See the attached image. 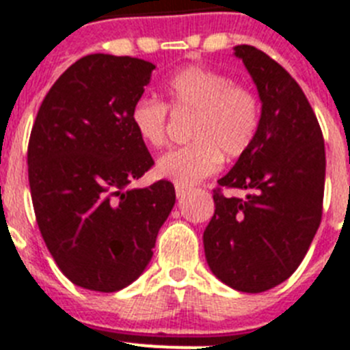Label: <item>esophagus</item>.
I'll return each mask as SVG.
<instances>
[{
	"label": "esophagus",
	"instance_id": "1",
	"mask_svg": "<svg viewBox=\"0 0 350 350\" xmlns=\"http://www.w3.org/2000/svg\"><path fill=\"white\" fill-rule=\"evenodd\" d=\"M189 192H190L189 187H183V185H176V196H178V199L185 198V196H187Z\"/></svg>",
	"mask_w": 350,
	"mask_h": 350
}]
</instances>
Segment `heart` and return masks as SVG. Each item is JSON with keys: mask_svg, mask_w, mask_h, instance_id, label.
Instances as JSON below:
<instances>
[{"mask_svg": "<svg viewBox=\"0 0 350 350\" xmlns=\"http://www.w3.org/2000/svg\"><path fill=\"white\" fill-rule=\"evenodd\" d=\"M167 105L178 113H192V142L157 161V172L176 185L192 187L215 174L228 160L247 152L260 128V103L251 89L230 76L202 66L185 67L163 85ZM135 133L149 148L167 144V107L140 98L130 110Z\"/></svg>", "mask_w": 350, "mask_h": 350, "instance_id": "heart-1", "label": "heart"}]
</instances>
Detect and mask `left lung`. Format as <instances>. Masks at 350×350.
I'll list each match as a JSON object with an SVG mask.
<instances>
[{"label": "left lung", "mask_w": 350, "mask_h": 350, "mask_svg": "<svg viewBox=\"0 0 350 350\" xmlns=\"http://www.w3.org/2000/svg\"><path fill=\"white\" fill-rule=\"evenodd\" d=\"M256 85L260 128L247 152L220 178L245 190H213L215 213L202 234L208 267L231 288L260 293L286 281L306 256L322 217L325 149L299 83L260 49L234 46Z\"/></svg>", "instance_id": "obj_1"}]
</instances>
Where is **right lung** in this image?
I'll use <instances>...</instances> for the list:
<instances>
[{
  "label": "right lung",
  "instance_id": "1",
  "mask_svg": "<svg viewBox=\"0 0 350 350\" xmlns=\"http://www.w3.org/2000/svg\"><path fill=\"white\" fill-rule=\"evenodd\" d=\"M151 62L87 55L46 94L28 144V180L40 234L67 280L117 292L142 274L176 202L160 180L130 189L152 167L130 110Z\"/></svg>",
  "mask_w": 350,
  "mask_h": 350
}]
</instances>
